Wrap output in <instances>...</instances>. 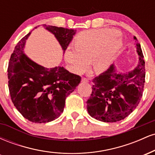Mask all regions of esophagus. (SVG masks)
<instances>
[{"mask_svg": "<svg viewBox=\"0 0 155 155\" xmlns=\"http://www.w3.org/2000/svg\"><path fill=\"white\" fill-rule=\"evenodd\" d=\"M81 81L84 83H87L88 82V79H86V78H82V79H81Z\"/></svg>", "mask_w": 155, "mask_h": 155, "instance_id": "obj_1", "label": "esophagus"}]
</instances>
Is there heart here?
Instances as JSON below:
<instances>
[{
    "mask_svg": "<svg viewBox=\"0 0 155 155\" xmlns=\"http://www.w3.org/2000/svg\"><path fill=\"white\" fill-rule=\"evenodd\" d=\"M75 47H68L65 59L76 74H83L90 68L96 73H103L109 68L122 47L120 33L116 30H91L76 37Z\"/></svg>",
    "mask_w": 155,
    "mask_h": 155,
    "instance_id": "heart-1",
    "label": "heart"
}]
</instances>
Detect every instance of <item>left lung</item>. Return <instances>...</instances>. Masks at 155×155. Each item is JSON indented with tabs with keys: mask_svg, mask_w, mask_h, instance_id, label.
Masks as SVG:
<instances>
[{
	"mask_svg": "<svg viewBox=\"0 0 155 155\" xmlns=\"http://www.w3.org/2000/svg\"><path fill=\"white\" fill-rule=\"evenodd\" d=\"M136 40L138 64L127 72L117 71L112 64L92 82V92L87 101L89 114L104 122L124 120L136 109L143 95L145 82V62L139 43Z\"/></svg>",
	"mask_w": 155,
	"mask_h": 155,
	"instance_id": "8db88e82",
	"label": "left lung"
}]
</instances>
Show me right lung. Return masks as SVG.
<instances>
[{
    "instance_id": "obj_1",
    "label": "right lung",
    "mask_w": 155,
    "mask_h": 155,
    "mask_svg": "<svg viewBox=\"0 0 155 155\" xmlns=\"http://www.w3.org/2000/svg\"><path fill=\"white\" fill-rule=\"evenodd\" d=\"M43 27L54 35L65 53L76 30ZM31 33L19 41L11 56L8 89L12 103L25 118L34 123H46L61 115L65 98L79 85L81 77L61 66L45 68L28 57L24 48Z\"/></svg>"
}]
</instances>
